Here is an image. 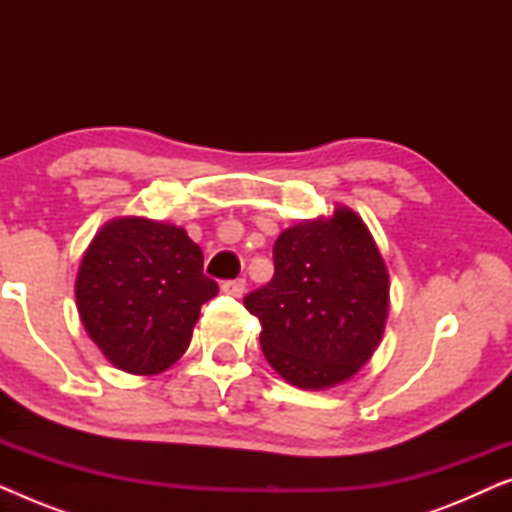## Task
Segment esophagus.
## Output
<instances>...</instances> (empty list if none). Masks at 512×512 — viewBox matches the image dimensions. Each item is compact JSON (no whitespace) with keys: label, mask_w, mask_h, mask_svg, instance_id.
<instances>
[{"label":"esophagus","mask_w":512,"mask_h":512,"mask_svg":"<svg viewBox=\"0 0 512 512\" xmlns=\"http://www.w3.org/2000/svg\"><path fill=\"white\" fill-rule=\"evenodd\" d=\"M221 291L228 293V296H233V298H242V293L247 291V282H244L242 277L228 279V282L221 284Z\"/></svg>","instance_id":"esophagus-1"}]
</instances>
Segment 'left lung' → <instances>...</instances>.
<instances>
[{"label": "left lung", "mask_w": 512, "mask_h": 512, "mask_svg": "<svg viewBox=\"0 0 512 512\" xmlns=\"http://www.w3.org/2000/svg\"><path fill=\"white\" fill-rule=\"evenodd\" d=\"M275 275L244 296L261 321L265 359L300 389H326L352 377L384 333L389 275L368 228L335 207L277 237Z\"/></svg>", "instance_id": "1"}]
</instances>
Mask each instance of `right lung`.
I'll use <instances>...</instances> for the list:
<instances>
[{"instance_id": "right-lung-1", "label": "right lung", "mask_w": 512, "mask_h": 512, "mask_svg": "<svg viewBox=\"0 0 512 512\" xmlns=\"http://www.w3.org/2000/svg\"><path fill=\"white\" fill-rule=\"evenodd\" d=\"M216 293L184 228L135 216L95 235L76 277L88 335L116 368L135 375H156L186 352L200 307Z\"/></svg>"}]
</instances>
